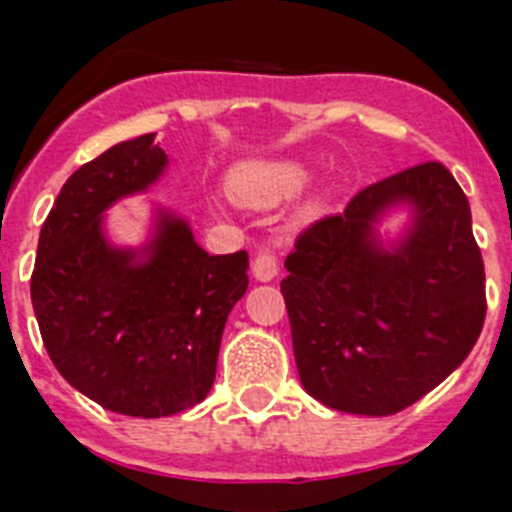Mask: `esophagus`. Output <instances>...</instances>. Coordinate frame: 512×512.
I'll list each match as a JSON object with an SVG mask.
<instances>
[{
    "instance_id": "obj_1",
    "label": "esophagus",
    "mask_w": 512,
    "mask_h": 512,
    "mask_svg": "<svg viewBox=\"0 0 512 512\" xmlns=\"http://www.w3.org/2000/svg\"><path fill=\"white\" fill-rule=\"evenodd\" d=\"M252 275H255V281L260 283H270L278 275V257L275 252L270 250H260L252 260Z\"/></svg>"
}]
</instances>
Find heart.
<instances>
[{
  "label": "heart",
  "instance_id": "heart-1",
  "mask_svg": "<svg viewBox=\"0 0 512 512\" xmlns=\"http://www.w3.org/2000/svg\"><path fill=\"white\" fill-rule=\"evenodd\" d=\"M311 180L309 164L299 159H250L229 172V195L239 206L275 208L299 195ZM332 185L311 190L299 206V219L309 221L332 203Z\"/></svg>",
  "mask_w": 512,
  "mask_h": 512
}]
</instances>
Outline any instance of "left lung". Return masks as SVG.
<instances>
[{"label":"left lung","mask_w":512,"mask_h":512,"mask_svg":"<svg viewBox=\"0 0 512 512\" xmlns=\"http://www.w3.org/2000/svg\"><path fill=\"white\" fill-rule=\"evenodd\" d=\"M408 211L397 238L378 226ZM281 281L304 389L350 415L402 412L451 376L484 324V262L441 162L368 185L296 239Z\"/></svg>","instance_id":"obj_1"}]
</instances>
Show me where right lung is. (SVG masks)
Masks as SVG:
<instances>
[{
    "instance_id": "add662e5",
    "label": "right lung",
    "mask_w": 512,
    "mask_h": 512,
    "mask_svg": "<svg viewBox=\"0 0 512 512\" xmlns=\"http://www.w3.org/2000/svg\"><path fill=\"white\" fill-rule=\"evenodd\" d=\"M154 133L121 141L64 182L38 239L30 299L53 366L84 397L128 417H170L208 397L247 252L208 255L188 219L151 206L149 237L115 244L110 208L167 170Z\"/></svg>"
}]
</instances>
